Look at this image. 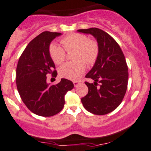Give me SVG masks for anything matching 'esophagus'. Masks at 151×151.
<instances>
[{
    "label": "esophagus",
    "mask_w": 151,
    "mask_h": 151,
    "mask_svg": "<svg viewBox=\"0 0 151 151\" xmlns=\"http://www.w3.org/2000/svg\"><path fill=\"white\" fill-rule=\"evenodd\" d=\"M73 83H74V86L76 87V86H77L78 85H79V81H74V82H73Z\"/></svg>",
    "instance_id": "34e87169"
}]
</instances>
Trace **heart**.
<instances>
[{
  "label": "heart",
  "mask_w": 151,
  "mask_h": 151,
  "mask_svg": "<svg viewBox=\"0 0 151 151\" xmlns=\"http://www.w3.org/2000/svg\"><path fill=\"white\" fill-rule=\"evenodd\" d=\"M61 43L66 50L74 49L73 62H68L59 69L61 77L70 80H77L86 70L87 65L95 63L99 56V49L97 43L89 40L86 36L74 33L65 36L61 39ZM49 55L56 65H60L65 60V52L62 47L55 43H51L48 48Z\"/></svg>",
  "instance_id": "b5f03b06"
}]
</instances>
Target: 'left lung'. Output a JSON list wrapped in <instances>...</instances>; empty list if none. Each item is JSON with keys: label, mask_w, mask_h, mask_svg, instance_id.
Returning <instances> with one entry per match:
<instances>
[{"label": "left lung", "mask_w": 151, "mask_h": 151, "mask_svg": "<svg viewBox=\"0 0 151 151\" xmlns=\"http://www.w3.org/2000/svg\"><path fill=\"white\" fill-rule=\"evenodd\" d=\"M77 32L93 36L99 49L95 64L86 75L94 82H85L88 92L81 103L94 115L110 113L120 105L127 88L129 73L124 55L115 40L104 31L90 28Z\"/></svg>", "instance_id": "left-lung-1"}]
</instances>
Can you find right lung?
Instances as JSON below:
<instances>
[{"label": "right lung", "mask_w": 151, "mask_h": 151, "mask_svg": "<svg viewBox=\"0 0 151 151\" xmlns=\"http://www.w3.org/2000/svg\"><path fill=\"white\" fill-rule=\"evenodd\" d=\"M58 32H44L32 40L19 58L16 70V83L23 103L36 115L50 117L63 110L65 96L74 88L72 81L66 79L56 85L47 83L46 76H57L48 48Z\"/></svg>", "instance_id": "obj_1"}]
</instances>
